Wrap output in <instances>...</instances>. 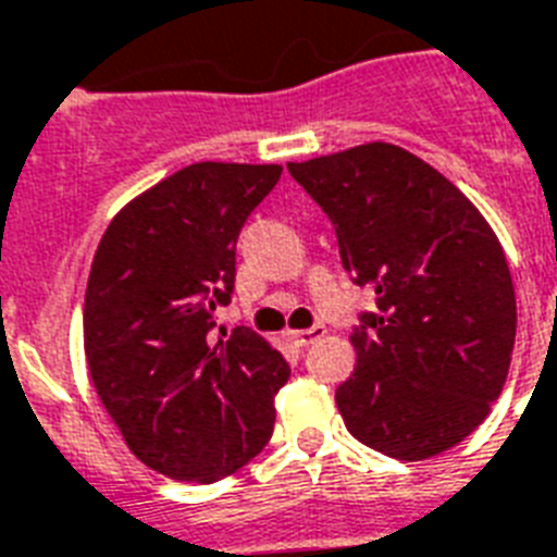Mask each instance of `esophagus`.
<instances>
[{"label": "esophagus", "mask_w": 557, "mask_h": 557, "mask_svg": "<svg viewBox=\"0 0 557 557\" xmlns=\"http://www.w3.org/2000/svg\"><path fill=\"white\" fill-rule=\"evenodd\" d=\"M324 333H326V326L315 324V326H309V330H286L283 335H286L292 345L307 347L312 345V342H318V338H324Z\"/></svg>", "instance_id": "esophagus-1"}]
</instances>
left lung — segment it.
<instances>
[{"label":"left lung","mask_w":557,"mask_h":557,"mask_svg":"<svg viewBox=\"0 0 557 557\" xmlns=\"http://www.w3.org/2000/svg\"><path fill=\"white\" fill-rule=\"evenodd\" d=\"M288 172L335 224L356 286L376 292L335 392L345 426L400 461L456 447L487 418L515 350V283L496 233L458 186L392 143Z\"/></svg>","instance_id":"left-lung-1"}]
</instances>
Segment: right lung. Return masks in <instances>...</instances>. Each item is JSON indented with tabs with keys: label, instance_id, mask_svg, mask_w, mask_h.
<instances>
[{
	"label": "right lung",
	"instance_id": "add662e5",
	"mask_svg": "<svg viewBox=\"0 0 557 557\" xmlns=\"http://www.w3.org/2000/svg\"><path fill=\"white\" fill-rule=\"evenodd\" d=\"M283 165L193 163L113 215L84 297V354L127 449L181 482H219L274 430L288 364L262 335H215L236 239Z\"/></svg>",
	"mask_w": 557,
	"mask_h": 557
}]
</instances>
